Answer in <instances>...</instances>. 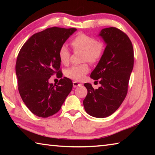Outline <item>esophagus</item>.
Here are the masks:
<instances>
[{"label": "esophagus", "instance_id": "obj_1", "mask_svg": "<svg viewBox=\"0 0 155 155\" xmlns=\"http://www.w3.org/2000/svg\"><path fill=\"white\" fill-rule=\"evenodd\" d=\"M81 84L79 83H78L77 81H74V82H73V87H79V86H81Z\"/></svg>", "mask_w": 155, "mask_h": 155}]
</instances>
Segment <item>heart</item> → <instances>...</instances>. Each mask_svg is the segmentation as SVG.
Wrapping results in <instances>:
<instances>
[{
  "instance_id": "obj_1",
  "label": "heart",
  "mask_w": 155,
  "mask_h": 155,
  "mask_svg": "<svg viewBox=\"0 0 155 155\" xmlns=\"http://www.w3.org/2000/svg\"><path fill=\"white\" fill-rule=\"evenodd\" d=\"M70 44L74 51H82L83 61H88L91 64L99 62L103 57L104 52V44L103 42L97 41L94 37L85 33H80L76 35L70 41ZM59 59L61 64L68 65L70 62V52L65 46L60 47L58 52ZM90 67L87 63L74 65L67 70L66 76L72 80L81 81L85 78Z\"/></svg>"
}]
</instances>
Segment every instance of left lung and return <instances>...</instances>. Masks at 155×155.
Masks as SVG:
<instances>
[{"label":"left lung","mask_w":155,"mask_h":155,"mask_svg":"<svg viewBox=\"0 0 155 155\" xmlns=\"http://www.w3.org/2000/svg\"><path fill=\"white\" fill-rule=\"evenodd\" d=\"M99 35L107 46L103 57L90 77L101 85L94 90L90 83L84 84L87 94L83 105L89 115L104 118L114 114L127 96L134 64V51L129 38L119 28H103Z\"/></svg>","instance_id":"1"}]
</instances>
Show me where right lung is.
<instances>
[{"instance_id":"1","label":"right lung","mask_w":155,"mask_h":155,"mask_svg":"<svg viewBox=\"0 0 155 155\" xmlns=\"http://www.w3.org/2000/svg\"><path fill=\"white\" fill-rule=\"evenodd\" d=\"M75 28L51 27L34 34L26 41L18 53L15 73L20 95L34 115L48 117L61 109L72 89V81L64 77L57 85L48 83L51 76L62 77L60 47Z\"/></svg>"}]
</instances>
